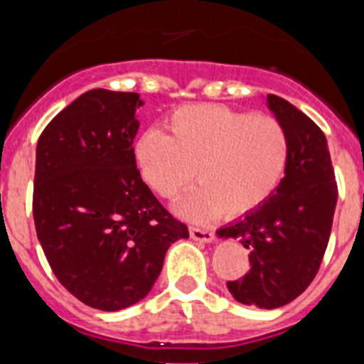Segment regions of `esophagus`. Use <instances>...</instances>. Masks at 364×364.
<instances>
[{
	"label": "esophagus",
	"mask_w": 364,
	"mask_h": 364,
	"mask_svg": "<svg viewBox=\"0 0 364 364\" xmlns=\"http://www.w3.org/2000/svg\"><path fill=\"white\" fill-rule=\"evenodd\" d=\"M189 235H191L193 240H198V242H204V244H210L215 240L213 231L200 230V228H191V230H189Z\"/></svg>",
	"instance_id": "obj_1"
}]
</instances>
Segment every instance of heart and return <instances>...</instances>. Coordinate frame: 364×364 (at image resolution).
<instances>
[{"instance_id": "obj_1", "label": "heart", "mask_w": 364, "mask_h": 364, "mask_svg": "<svg viewBox=\"0 0 364 364\" xmlns=\"http://www.w3.org/2000/svg\"><path fill=\"white\" fill-rule=\"evenodd\" d=\"M167 127L169 134L147 129L134 144V156L160 197H175L197 173L202 184L175 202L189 220L252 213L284 178L290 136L277 118L226 105H189L173 112Z\"/></svg>"}]
</instances>
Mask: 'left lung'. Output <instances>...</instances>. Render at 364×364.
<instances>
[{
  "mask_svg": "<svg viewBox=\"0 0 364 364\" xmlns=\"http://www.w3.org/2000/svg\"><path fill=\"white\" fill-rule=\"evenodd\" d=\"M266 105L290 136L286 175L264 204L217 235L250 250V272L228 282L233 297L273 310L299 297L314 281L332 231L337 184L323 131L284 98L268 95Z\"/></svg>",
  "mask_w": 364,
  "mask_h": 364,
  "instance_id": "8db88e82",
  "label": "left lung"
}]
</instances>
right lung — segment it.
Wrapping results in <instances>:
<instances>
[{
  "mask_svg": "<svg viewBox=\"0 0 364 364\" xmlns=\"http://www.w3.org/2000/svg\"><path fill=\"white\" fill-rule=\"evenodd\" d=\"M138 92L92 89L38 140L34 224L58 281L87 306L118 311L151 291L188 228L140 176L133 140Z\"/></svg>",
  "mask_w": 364,
  "mask_h": 364,
  "instance_id": "1",
  "label": "right lung"
}]
</instances>
